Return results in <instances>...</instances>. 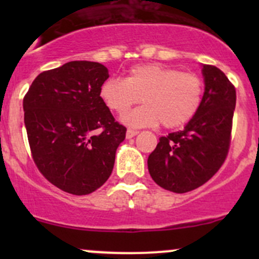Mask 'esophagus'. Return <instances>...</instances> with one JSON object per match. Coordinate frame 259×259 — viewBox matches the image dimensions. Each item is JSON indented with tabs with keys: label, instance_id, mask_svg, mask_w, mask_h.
<instances>
[{
	"label": "esophagus",
	"instance_id": "obj_1",
	"mask_svg": "<svg viewBox=\"0 0 259 259\" xmlns=\"http://www.w3.org/2000/svg\"><path fill=\"white\" fill-rule=\"evenodd\" d=\"M137 134H138L137 130L127 129V130H126V139H132V138H134Z\"/></svg>",
	"mask_w": 259,
	"mask_h": 259
}]
</instances>
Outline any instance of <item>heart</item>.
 Returning <instances> with one entry per match:
<instances>
[{"label": "heart", "mask_w": 259, "mask_h": 259, "mask_svg": "<svg viewBox=\"0 0 259 259\" xmlns=\"http://www.w3.org/2000/svg\"><path fill=\"white\" fill-rule=\"evenodd\" d=\"M204 95V82L194 72H184L160 64L132 67L125 79L106 80L100 96L106 108L124 115L142 98L144 105L122 117L133 127H179L199 111Z\"/></svg>", "instance_id": "obj_1"}]
</instances>
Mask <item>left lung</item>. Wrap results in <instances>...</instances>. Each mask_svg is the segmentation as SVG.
<instances>
[{
    "instance_id": "left-lung-1",
    "label": "left lung",
    "mask_w": 259,
    "mask_h": 259,
    "mask_svg": "<svg viewBox=\"0 0 259 259\" xmlns=\"http://www.w3.org/2000/svg\"><path fill=\"white\" fill-rule=\"evenodd\" d=\"M204 95L197 115L180 132L159 139L148 158L158 185L187 193L207 183L219 170L231 145L236 88L222 70L203 65Z\"/></svg>"
}]
</instances>
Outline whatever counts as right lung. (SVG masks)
Returning a JSON list of instances; mask_svg holds the SVG:
<instances>
[{
  "label": "right lung",
  "mask_w": 259,
  "mask_h": 259,
  "mask_svg": "<svg viewBox=\"0 0 259 259\" xmlns=\"http://www.w3.org/2000/svg\"><path fill=\"white\" fill-rule=\"evenodd\" d=\"M108 69L70 61L44 71L23 98L28 144L40 173L74 195L95 192L110 177L126 127L100 96Z\"/></svg>",
  "instance_id": "right-lung-1"
}]
</instances>
